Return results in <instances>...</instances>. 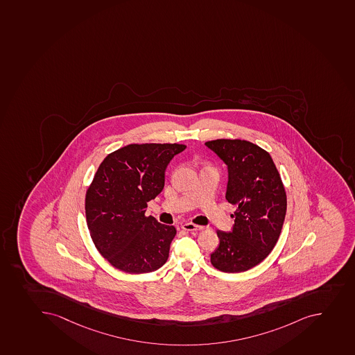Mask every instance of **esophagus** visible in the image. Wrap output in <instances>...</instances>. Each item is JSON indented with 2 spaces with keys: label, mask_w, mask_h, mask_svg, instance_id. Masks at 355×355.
Segmentation results:
<instances>
[{
  "label": "esophagus",
  "mask_w": 355,
  "mask_h": 355,
  "mask_svg": "<svg viewBox=\"0 0 355 355\" xmlns=\"http://www.w3.org/2000/svg\"><path fill=\"white\" fill-rule=\"evenodd\" d=\"M181 228L183 230H187V232H197V230H202V225H193V223H190V222H187V223H183L181 225Z\"/></svg>",
  "instance_id": "34e87169"
}]
</instances>
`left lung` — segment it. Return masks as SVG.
<instances>
[{"label": "left lung", "mask_w": 355, "mask_h": 355, "mask_svg": "<svg viewBox=\"0 0 355 355\" xmlns=\"http://www.w3.org/2000/svg\"><path fill=\"white\" fill-rule=\"evenodd\" d=\"M228 166L225 199L237 207L232 232H220V245L211 263L223 272H241L263 261L281 235L286 192L266 150L245 139L205 143Z\"/></svg>", "instance_id": "obj_1"}]
</instances>
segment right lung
Listing matches in <instances>:
<instances>
[{
  "label": "right lung",
  "instance_id": "1",
  "mask_svg": "<svg viewBox=\"0 0 355 355\" xmlns=\"http://www.w3.org/2000/svg\"><path fill=\"white\" fill-rule=\"evenodd\" d=\"M178 143L130 144L109 153L86 192L90 237L101 254L130 274H146L168 259L174 225L146 216L148 202L164 189L165 169L186 149Z\"/></svg>",
  "mask_w": 355,
  "mask_h": 355
}]
</instances>
